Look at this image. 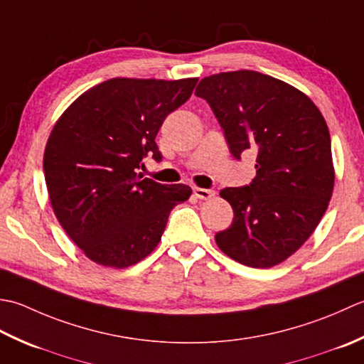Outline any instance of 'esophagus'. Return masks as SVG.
Segmentation results:
<instances>
[{
  "label": "esophagus",
  "instance_id": "esophagus-1",
  "mask_svg": "<svg viewBox=\"0 0 364 364\" xmlns=\"http://www.w3.org/2000/svg\"><path fill=\"white\" fill-rule=\"evenodd\" d=\"M193 193H195V196L199 198V199H210V198L215 195L213 190H209V188H199V187H196L195 190H193Z\"/></svg>",
  "mask_w": 364,
  "mask_h": 364
}]
</instances>
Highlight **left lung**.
<instances>
[{"label": "left lung", "mask_w": 364, "mask_h": 364, "mask_svg": "<svg viewBox=\"0 0 364 364\" xmlns=\"http://www.w3.org/2000/svg\"><path fill=\"white\" fill-rule=\"evenodd\" d=\"M195 94L210 105L235 159L256 152L253 182L220 191L234 220L215 242L243 265H278L309 239L331 199L327 122L306 94L255 70L205 77Z\"/></svg>", "instance_id": "obj_1"}]
</instances>
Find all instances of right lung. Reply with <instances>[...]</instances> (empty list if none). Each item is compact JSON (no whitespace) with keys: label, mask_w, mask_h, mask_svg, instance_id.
Masks as SVG:
<instances>
[{"label":"right lung","mask_w":364,"mask_h":364,"mask_svg":"<svg viewBox=\"0 0 364 364\" xmlns=\"http://www.w3.org/2000/svg\"><path fill=\"white\" fill-rule=\"evenodd\" d=\"M198 78H111L87 89L51 130L43 173L59 225L92 262L127 269L157 247L188 185H161L138 173L169 113Z\"/></svg>","instance_id":"add662e5"}]
</instances>
